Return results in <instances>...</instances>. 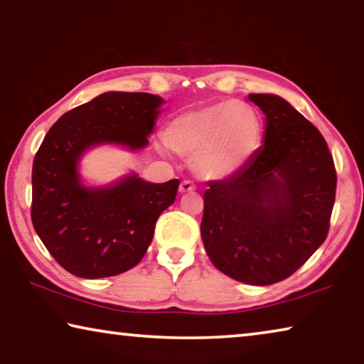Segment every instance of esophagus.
I'll use <instances>...</instances> for the list:
<instances>
[{"mask_svg": "<svg viewBox=\"0 0 364 364\" xmlns=\"http://www.w3.org/2000/svg\"><path fill=\"white\" fill-rule=\"evenodd\" d=\"M196 184L193 181L189 180H184L181 184H180V193H191V191H196Z\"/></svg>", "mask_w": 364, "mask_h": 364, "instance_id": "esophagus-1", "label": "esophagus"}]
</instances>
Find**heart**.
Listing matches in <instances>:
<instances>
[{
  "label": "heart",
  "mask_w": 364,
  "mask_h": 364,
  "mask_svg": "<svg viewBox=\"0 0 364 364\" xmlns=\"http://www.w3.org/2000/svg\"><path fill=\"white\" fill-rule=\"evenodd\" d=\"M262 120L242 102H217L171 119L165 141L171 151L194 157V168L207 180L231 176L247 165L262 144Z\"/></svg>",
  "instance_id": "heart-1"
}]
</instances>
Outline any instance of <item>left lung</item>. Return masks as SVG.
Masks as SVG:
<instances>
[{
	"instance_id": "left-lung-1",
	"label": "left lung",
	"mask_w": 364,
	"mask_h": 364,
	"mask_svg": "<svg viewBox=\"0 0 364 364\" xmlns=\"http://www.w3.org/2000/svg\"><path fill=\"white\" fill-rule=\"evenodd\" d=\"M267 115L264 144L204 194L202 241L215 268L268 286L294 274L328 237L337 173L318 128L274 95H249Z\"/></svg>"
}]
</instances>
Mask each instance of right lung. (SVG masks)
Wrapping results in <instances>:
<instances>
[{"label":"right lung","instance_id":"1","mask_svg":"<svg viewBox=\"0 0 364 364\" xmlns=\"http://www.w3.org/2000/svg\"><path fill=\"white\" fill-rule=\"evenodd\" d=\"M162 102L149 93H104L60 117L35 154L33 228L54 260L78 278H107L136 267L159 215L175 202L178 180L156 184L133 175L90 189L77 173L90 146L144 147Z\"/></svg>","mask_w":364,"mask_h":364}]
</instances>
